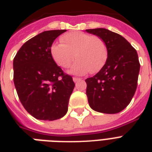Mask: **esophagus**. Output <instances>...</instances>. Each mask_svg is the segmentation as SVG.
Returning a JSON list of instances; mask_svg holds the SVG:
<instances>
[{
    "label": "esophagus",
    "instance_id": "esophagus-1",
    "mask_svg": "<svg viewBox=\"0 0 152 152\" xmlns=\"http://www.w3.org/2000/svg\"><path fill=\"white\" fill-rule=\"evenodd\" d=\"M72 80H73V81L76 83V82H78V81L81 80V79L80 78H78V77H73L72 78Z\"/></svg>",
    "mask_w": 152,
    "mask_h": 152
}]
</instances>
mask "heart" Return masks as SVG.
<instances>
[{
    "label": "heart",
    "mask_w": 152,
    "mask_h": 152,
    "mask_svg": "<svg viewBox=\"0 0 152 152\" xmlns=\"http://www.w3.org/2000/svg\"><path fill=\"white\" fill-rule=\"evenodd\" d=\"M62 44H54L51 55L57 65L68 68L76 59L70 73H96L104 67L107 56L106 45L101 38L82 32H71L61 38ZM75 56H74V55Z\"/></svg>",
    "instance_id": "obj_1"
}]
</instances>
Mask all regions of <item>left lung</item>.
I'll use <instances>...</instances> for the list:
<instances>
[{
    "mask_svg": "<svg viewBox=\"0 0 152 152\" xmlns=\"http://www.w3.org/2000/svg\"><path fill=\"white\" fill-rule=\"evenodd\" d=\"M86 32L101 38L107 50L104 67L85 80L89 106L96 112L115 114L130 104L137 88L140 68L137 52L124 37L108 29Z\"/></svg>",
    "mask_w": 152,
    "mask_h": 152,
    "instance_id": "obj_1",
    "label": "left lung"
}]
</instances>
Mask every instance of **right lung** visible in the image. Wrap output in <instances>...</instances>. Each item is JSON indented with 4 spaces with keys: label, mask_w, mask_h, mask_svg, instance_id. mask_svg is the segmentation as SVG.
Here are the masks:
<instances>
[{
    "label": "right lung",
    "mask_w": 152,
    "mask_h": 152,
    "mask_svg": "<svg viewBox=\"0 0 152 152\" xmlns=\"http://www.w3.org/2000/svg\"><path fill=\"white\" fill-rule=\"evenodd\" d=\"M65 31L37 35L22 45L13 59V81L20 101L37 120H58L68 112L75 84L51 55L53 41Z\"/></svg>",
    "instance_id": "right-lung-1"
}]
</instances>
